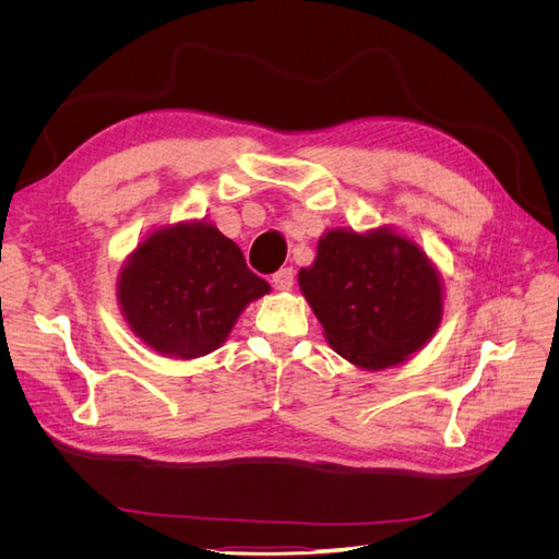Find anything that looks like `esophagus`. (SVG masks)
Segmentation results:
<instances>
[{"label": "esophagus", "instance_id": "esophagus-1", "mask_svg": "<svg viewBox=\"0 0 559 559\" xmlns=\"http://www.w3.org/2000/svg\"><path fill=\"white\" fill-rule=\"evenodd\" d=\"M273 284H275V289H280V292H289L294 286V270L292 267L277 270V273L273 275Z\"/></svg>", "mask_w": 559, "mask_h": 559}]
</instances>
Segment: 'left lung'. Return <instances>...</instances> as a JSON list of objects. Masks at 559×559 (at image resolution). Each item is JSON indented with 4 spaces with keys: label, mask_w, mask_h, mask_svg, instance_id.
I'll use <instances>...</instances> for the list:
<instances>
[{
    "label": "left lung",
    "mask_w": 559,
    "mask_h": 559,
    "mask_svg": "<svg viewBox=\"0 0 559 559\" xmlns=\"http://www.w3.org/2000/svg\"><path fill=\"white\" fill-rule=\"evenodd\" d=\"M302 296L329 345L366 370L399 366L427 345L443 317L438 270L413 240L392 228H335L300 267Z\"/></svg>",
    "instance_id": "8db88e82"
}]
</instances>
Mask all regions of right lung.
<instances>
[{
    "label": "right lung",
    "instance_id": "1",
    "mask_svg": "<svg viewBox=\"0 0 559 559\" xmlns=\"http://www.w3.org/2000/svg\"><path fill=\"white\" fill-rule=\"evenodd\" d=\"M267 292L270 284L247 267L240 247L205 222L151 233L116 284L134 335L179 359L222 347L242 310Z\"/></svg>",
    "mask_w": 559,
    "mask_h": 559
}]
</instances>
